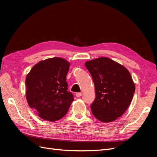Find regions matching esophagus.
<instances>
[{"mask_svg":"<svg viewBox=\"0 0 157 157\" xmlns=\"http://www.w3.org/2000/svg\"><path fill=\"white\" fill-rule=\"evenodd\" d=\"M82 96V93L81 92H78L76 94V96H77V98H79Z\"/></svg>","mask_w":157,"mask_h":157,"instance_id":"obj_1","label":"esophagus"}]
</instances>
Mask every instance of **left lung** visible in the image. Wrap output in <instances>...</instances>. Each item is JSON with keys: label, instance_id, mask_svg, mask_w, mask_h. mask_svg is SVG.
Segmentation results:
<instances>
[{"label": "left lung", "instance_id": "8db88e82", "mask_svg": "<svg viewBox=\"0 0 157 157\" xmlns=\"http://www.w3.org/2000/svg\"><path fill=\"white\" fill-rule=\"evenodd\" d=\"M85 66L91 74L96 98L91 110L103 122L115 121L130 105L135 84L124 66L106 57L87 61Z\"/></svg>", "mask_w": 157, "mask_h": 157}]
</instances>
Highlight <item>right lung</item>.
<instances>
[{
	"label": "right lung",
	"instance_id": "right-lung-1",
	"mask_svg": "<svg viewBox=\"0 0 157 157\" xmlns=\"http://www.w3.org/2000/svg\"><path fill=\"white\" fill-rule=\"evenodd\" d=\"M69 66L64 59L50 58L36 64L27 75L28 104L42 119L52 122L60 119L74 100L66 81Z\"/></svg>",
	"mask_w": 157,
	"mask_h": 157
}]
</instances>
